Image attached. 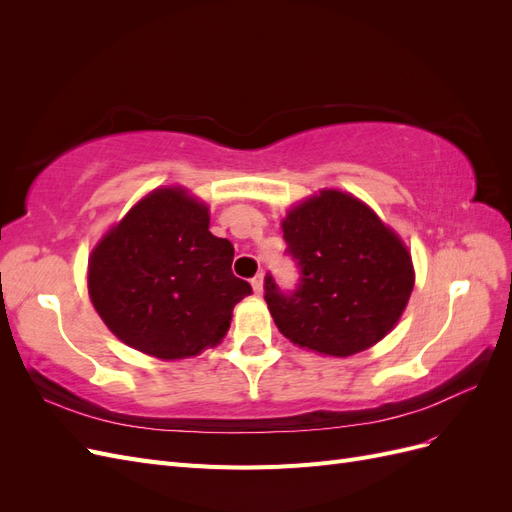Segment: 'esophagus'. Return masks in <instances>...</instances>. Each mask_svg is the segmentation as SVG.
Masks as SVG:
<instances>
[{
  "instance_id": "34e87169",
  "label": "esophagus",
  "mask_w": 512,
  "mask_h": 512,
  "mask_svg": "<svg viewBox=\"0 0 512 512\" xmlns=\"http://www.w3.org/2000/svg\"><path fill=\"white\" fill-rule=\"evenodd\" d=\"M262 286H265V275L258 273L254 280H252V288H254L256 294H262Z\"/></svg>"
}]
</instances>
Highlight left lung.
I'll use <instances>...</instances> for the list:
<instances>
[{"label": "left lung", "instance_id": "left-lung-1", "mask_svg": "<svg viewBox=\"0 0 512 512\" xmlns=\"http://www.w3.org/2000/svg\"><path fill=\"white\" fill-rule=\"evenodd\" d=\"M282 230L301 277L284 292L269 273L265 301L292 344L350 356L395 327L414 288L412 258L365 203L322 190L290 209Z\"/></svg>", "mask_w": 512, "mask_h": 512}]
</instances>
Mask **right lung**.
I'll return each instance as SVG.
<instances>
[{"label": "right lung", "mask_w": 512, "mask_h": 512, "mask_svg": "<svg viewBox=\"0 0 512 512\" xmlns=\"http://www.w3.org/2000/svg\"><path fill=\"white\" fill-rule=\"evenodd\" d=\"M235 247L209 232V209L160 188L106 232L89 258V297L123 344L185 359L222 342L252 286L232 273Z\"/></svg>", "instance_id": "right-lung-1"}]
</instances>
